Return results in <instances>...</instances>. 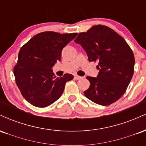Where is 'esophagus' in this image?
I'll list each match as a JSON object with an SVG mask.
<instances>
[{
    "instance_id": "1",
    "label": "esophagus",
    "mask_w": 146,
    "mask_h": 146,
    "mask_svg": "<svg viewBox=\"0 0 146 146\" xmlns=\"http://www.w3.org/2000/svg\"><path fill=\"white\" fill-rule=\"evenodd\" d=\"M75 80H81L82 78V77H81V76H79V75H75Z\"/></svg>"
}]
</instances>
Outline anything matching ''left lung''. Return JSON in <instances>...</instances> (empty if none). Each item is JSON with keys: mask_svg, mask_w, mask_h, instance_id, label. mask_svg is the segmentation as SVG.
<instances>
[{"mask_svg": "<svg viewBox=\"0 0 146 146\" xmlns=\"http://www.w3.org/2000/svg\"><path fill=\"white\" fill-rule=\"evenodd\" d=\"M75 42L86 51L89 62H97V78L87 76L90 86L84 94L102 106L111 104L124 94L134 73L135 57L122 37L108 27L95 25L80 33Z\"/></svg>", "mask_w": 146, "mask_h": 146, "instance_id": "1", "label": "left lung"}]
</instances>
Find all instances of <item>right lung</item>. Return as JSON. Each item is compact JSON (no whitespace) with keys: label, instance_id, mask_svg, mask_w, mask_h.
<instances>
[{"label":"right lung","instance_id":"1","mask_svg":"<svg viewBox=\"0 0 146 146\" xmlns=\"http://www.w3.org/2000/svg\"><path fill=\"white\" fill-rule=\"evenodd\" d=\"M78 33L44 31L38 33L22 46L14 68L16 83L25 100L44 108L60 98L71 74L56 78L52 67L61 60L62 51Z\"/></svg>","mask_w":146,"mask_h":146}]
</instances>
